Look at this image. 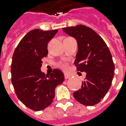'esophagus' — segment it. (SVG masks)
<instances>
[{"label":"esophagus","instance_id":"34e87169","mask_svg":"<svg viewBox=\"0 0 126 126\" xmlns=\"http://www.w3.org/2000/svg\"><path fill=\"white\" fill-rule=\"evenodd\" d=\"M64 77H65V79H69V78H70V75H67V74H65V75H64Z\"/></svg>","mask_w":126,"mask_h":126}]
</instances>
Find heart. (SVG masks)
<instances>
[{
	"label": "heart",
	"instance_id": "obj_1",
	"mask_svg": "<svg viewBox=\"0 0 126 126\" xmlns=\"http://www.w3.org/2000/svg\"><path fill=\"white\" fill-rule=\"evenodd\" d=\"M59 66L61 67V68H63L64 70H68V65H67V64H66V63H60L59 64Z\"/></svg>",
	"mask_w": 126,
	"mask_h": 126
}]
</instances>
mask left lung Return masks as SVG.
<instances>
[{
    "mask_svg": "<svg viewBox=\"0 0 126 126\" xmlns=\"http://www.w3.org/2000/svg\"><path fill=\"white\" fill-rule=\"evenodd\" d=\"M63 31L77 40L78 51L74 63L77 71L86 73L81 89L73 93L74 98L86 106L95 105L110 89L114 77L110 51L102 37L86 26L63 28Z\"/></svg>",
    "mask_w": 126,
    "mask_h": 126,
    "instance_id": "obj_1",
    "label": "left lung"
}]
</instances>
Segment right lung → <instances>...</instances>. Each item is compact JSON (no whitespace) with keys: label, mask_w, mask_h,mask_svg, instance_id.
<instances>
[{"label":"right lung","mask_w":126,"mask_h":126,"mask_svg":"<svg viewBox=\"0 0 126 126\" xmlns=\"http://www.w3.org/2000/svg\"><path fill=\"white\" fill-rule=\"evenodd\" d=\"M57 32L32 30L21 39L13 54L12 83L20 101L33 111L49 106L55 97V88L64 81L59 70L54 69L49 75L40 70L42 59L48 54V42Z\"/></svg>","instance_id":"right-lung-1"}]
</instances>
